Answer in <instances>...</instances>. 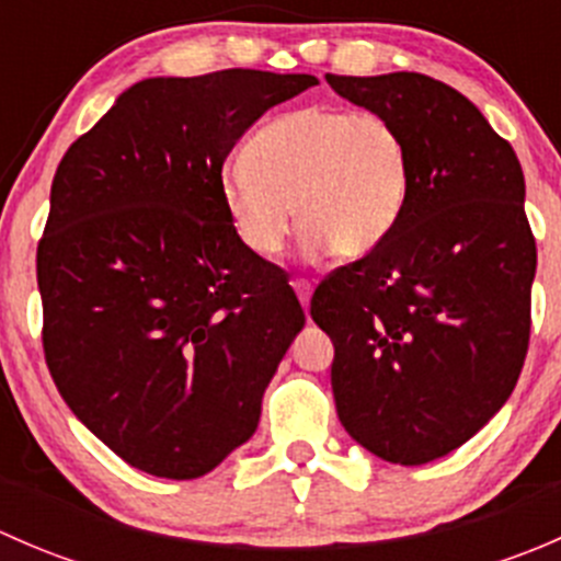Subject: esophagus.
<instances>
[{
	"instance_id": "obj_1",
	"label": "esophagus",
	"mask_w": 561,
	"mask_h": 561,
	"mask_svg": "<svg viewBox=\"0 0 561 561\" xmlns=\"http://www.w3.org/2000/svg\"><path fill=\"white\" fill-rule=\"evenodd\" d=\"M293 290H296L298 301H301L304 309H307L309 298H312V282H309V279H293Z\"/></svg>"
}]
</instances>
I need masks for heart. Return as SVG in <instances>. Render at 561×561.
<instances>
[{
	"label": "heart",
	"mask_w": 561,
	"mask_h": 561,
	"mask_svg": "<svg viewBox=\"0 0 561 561\" xmlns=\"http://www.w3.org/2000/svg\"><path fill=\"white\" fill-rule=\"evenodd\" d=\"M407 184L410 149L393 118L309 105L257 129L219 190L236 239L257 257L282 252L296 211L307 247L353 260L388 239Z\"/></svg>",
	"instance_id": "obj_1"
}]
</instances>
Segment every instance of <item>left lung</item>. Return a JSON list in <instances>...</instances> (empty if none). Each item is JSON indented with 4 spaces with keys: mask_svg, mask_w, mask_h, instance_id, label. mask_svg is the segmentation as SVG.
<instances>
[{
    "mask_svg": "<svg viewBox=\"0 0 561 561\" xmlns=\"http://www.w3.org/2000/svg\"><path fill=\"white\" fill-rule=\"evenodd\" d=\"M325 81L399 124L410 184L388 239L317 285L312 320L333 342L350 437L415 467L474 437L522 375L537 268L522 162L448 83L421 72Z\"/></svg>",
    "mask_w": 561,
    "mask_h": 561,
    "instance_id": "8db88e82",
    "label": "left lung"
}]
</instances>
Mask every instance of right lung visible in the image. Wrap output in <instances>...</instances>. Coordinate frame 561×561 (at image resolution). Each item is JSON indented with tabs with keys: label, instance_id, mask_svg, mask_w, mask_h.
<instances>
[{
	"label": "right lung",
	"instance_id": "right-lung-1",
	"mask_svg": "<svg viewBox=\"0 0 561 561\" xmlns=\"http://www.w3.org/2000/svg\"><path fill=\"white\" fill-rule=\"evenodd\" d=\"M314 76L146 78L61 157L37 244L43 350L78 421L154 478L211 472L254 434L304 328L279 265L244 249L222 165Z\"/></svg>",
	"mask_w": 561,
	"mask_h": 561
}]
</instances>
